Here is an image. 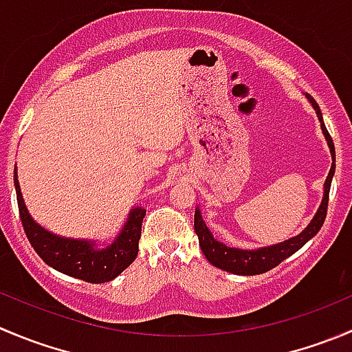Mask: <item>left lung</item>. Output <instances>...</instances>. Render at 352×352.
<instances>
[{
	"label": "left lung",
	"mask_w": 352,
	"mask_h": 352,
	"mask_svg": "<svg viewBox=\"0 0 352 352\" xmlns=\"http://www.w3.org/2000/svg\"><path fill=\"white\" fill-rule=\"evenodd\" d=\"M308 100L311 101L313 108H315L316 115H318V120L322 122L323 135H325L327 142H329L330 153H332V166H330L329 177H327L325 180V192H323L322 204H320L315 218H313L311 223H309L301 234L289 239V241L270 245V248H261V249H254V251H248V249L227 248L225 244L218 242L217 239L211 235V232L208 230L206 225H204L199 210H196V213H194V230H196L197 237H199L201 251H203V254L206 256V259L213 265V267L235 275L265 274V272L278 267V265H280L284 259H287L289 256L294 254L298 249H301L302 245H305L313 235L318 234V230L322 228L323 221H325V217H327V208H329L330 184H332L333 172H336V148H333L332 138H330L329 131H327L325 124H323V117H322V111H320V107L316 104V101L313 100V98L308 96Z\"/></svg>",
	"instance_id": "obj_1"
}]
</instances>
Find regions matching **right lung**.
I'll list each match as a JSON object with an SVG mask.
<instances>
[{
  "label": "right lung",
  "mask_w": 352,
  "mask_h": 352,
  "mask_svg": "<svg viewBox=\"0 0 352 352\" xmlns=\"http://www.w3.org/2000/svg\"><path fill=\"white\" fill-rule=\"evenodd\" d=\"M15 189L20 220H22L27 239L32 244L34 251L43 258V261L53 267L54 270L80 278L84 282H91V284H103V282L113 280L138 258L142 218L146 217V210L142 208H135L131 211L127 223L124 225L113 244L104 249H96L93 242L58 237L44 230L30 218L22 192H20L16 168Z\"/></svg>",
  "instance_id": "add662e5"
}]
</instances>
